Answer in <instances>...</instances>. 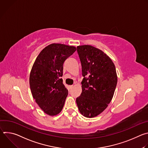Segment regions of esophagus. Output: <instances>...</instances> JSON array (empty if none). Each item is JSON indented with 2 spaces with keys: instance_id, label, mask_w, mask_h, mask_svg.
I'll return each instance as SVG.
<instances>
[{
  "instance_id": "obj_1",
  "label": "esophagus",
  "mask_w": 148,
  "mask_h": 148,
  "mask_svg": "<svg viewBox=\"0 0 148 148\" xmlns=\"http://www.w3.org/2000/svg\"><path fill=\"white\" fill-rule=\"evenodd\" d=\"M70 88H73V85L70 86Z\"/></svg>"
}]
</instances>
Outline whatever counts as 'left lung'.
Wrapping results in <instances>:
<instances>
[{
	"label": "left lung",
	"mask_w": 148,
	"mask_h": 148,
	"mask_svg": "<svg viewBox=\"0 0 148 148\" xmlns=\"http://www.w3.org/2000/svg\"><path fill=\"white\" fill-rule=\"evenodd\" d=\"M81 61L82 92L76 102L79 112L94 118L101 114L111 101L117 84V74L112 60L102 50L90 45L77 47Z\"/></svg>",
	"instance_id": "left-lung-1"
}]
</instances>
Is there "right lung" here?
<instances>
[{
    "instance_id": "right-lung-1",
    "label": "right lung",
    "mask_w": 148,
    "mask_h": 148,
    "mask_svg": "<svg viewBox=\"0 0 148 148\" xmlns=\"http://www.w3.org/2000/svg\"><path fill=\"white\" fill-rule=\"evenodd\" d=\"M77 50L63 44L53 43L43 49L32 66L29 84L33 98L39 107L50 116L62 110L68 90L62 83L63 63Z\"/></svg>"
}]
</instances>
